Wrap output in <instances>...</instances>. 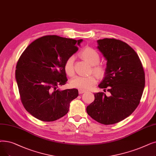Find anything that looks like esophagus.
<instances>
[{"label": "esophagus", "mask_w": 156, "mask_h": 156, "mask_svg": "<svg viewBox=\"0 0 156 156\" xmlns=\"http://www.w3.org/2000/svg\"><path fill=\"white\" fill-rule=\"evenodd\" d=\"M85 90H79V94H82L83 93H85Z\"/></svg>", "instance_id": "1"}]
</instances>
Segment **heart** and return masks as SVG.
<instances>
[{
	"label": "heart",
	"mask_w": 156,
	"mask_h": 156,
	"mask_svg": "<svg viewBox=\"0 0 156 156\" xmlns=\"http://www.w3.org/2000/svg\"><path fill=\"white\" fill-rule=\"evenodd\" d=\"M82 57L92 66V72L98 77H102L105 73V67L99 65L98 63L100 60V55L98 52L90 47H87L80 53ZM74 60L73 56L69 57L66 60L64 64V70L69 76H73L74 74ZM96 83V78L93 76L74 77L71 80V86L79 90H87L90 89Z\"/></svg>",
	"instance_id": "b5f03b06"
}]
</instances>
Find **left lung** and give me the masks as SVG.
Wrapping results in <instances>:
<instances>
[{
    "mask_svg": "<svg viewBox=\"0 0 156 156\" xmlns=\"http://www.w3.org/2000/svg\"><path fill=\"white\" fill-rule=\"evenodd\" d=\"M97 43L107 60L99 87L110 96L94 94L95 99L87 107V112L101 124H114L129 116L138 106L145 87V73L137 53L127 43L113 38Z\"/></svg>",
    "mask_w": 156,
    "mask_h": 156,
    "instance_id": "1",
    "label": "left lung"
}]
</instances>
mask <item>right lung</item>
Instances as JSON below:
<instances>
[{
	"label": "right lung",
	"instance_id": "right-lung-1",
	"mask_svg": "<svg viewBox=\"0 0 156 156\" xmlns=\"http://www.w3.org/2000/svg\"><path fill=\"white\" fill-rule=\"evenodd\" d=\"M83 39L46 36L30 44L20 56L15 77L22 103L33 117L55 121L69 111L78 96L76 89L60 90L67 81L64 64L75 53Z\"/></svg>",
	"mask_w": 156,
	"mask_h": 156
}]
</instances>
